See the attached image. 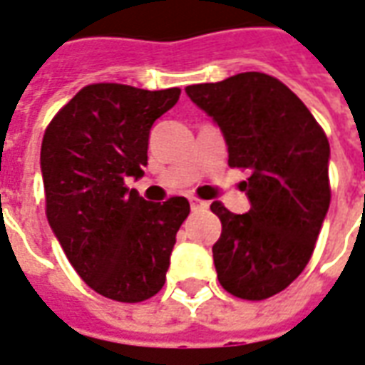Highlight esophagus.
I'll return each instance as SVG.
<instances>
[{"label":"esophagus","mask_w":365,"mask_h":365,"mask_svg":"<svg viewBox=\"0 0 365 365\" xmlns=\"http://www.w3.org/2000/svg\"><path fill=\"white\" fill-rule=\"evenodd\" d=\"M190 208H192V212H204L208 210V202L192 196V198H190Z\"/></svg>","instance_id":"esophagus-1"}]
</instances>
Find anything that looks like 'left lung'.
Wrapping results in <instances>:
<instances>
[{
  "label": "left lung",
  "instance_id": "left-lung-1",
  "mask_svg": "<svg viewBox=\"0 0 365 365\" xmlns=\"http://www.w3.org/2000/svg\"><path fill=\"white\" fill-rule=\"evenodd\" d=\"M228 145V165L250 169L240 188L252 208L210 210L222 222L212 247L220 285L245 301H263L307 267L330 206V145L309 108L263 72L187 86Z\"/></svg>",
  "mask_w": 365,
  "mask_h": 365
}]
</instances>
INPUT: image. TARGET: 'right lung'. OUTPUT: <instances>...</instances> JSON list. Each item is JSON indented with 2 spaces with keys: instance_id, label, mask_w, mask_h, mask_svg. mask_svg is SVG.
Wrapping results in <instances>:
<instances>
[{
  "instance_id": "right-lung-1",
  "label": "right lung",
  "mask_w": 365,
  "mask_h": 365,
  "mask_svg": "<svg viewBox=\"0 0 365 365\" xmlns=\"http://www.w3.org/2000/svg\"><path fill=\"white\" fill-rule=\"evenodd\" d=\"M180 90L90 84L54 115L41 145L46 218L82 281L112 301L141 302L165 285L185 196L147 202L125 178L143 177L149 131Z\"/></svg>"
}]
</instances>
